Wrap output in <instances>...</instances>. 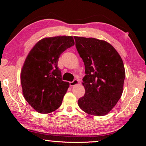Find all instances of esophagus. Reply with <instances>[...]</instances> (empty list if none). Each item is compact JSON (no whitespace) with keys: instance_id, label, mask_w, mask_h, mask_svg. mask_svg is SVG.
Masks as SVG:
<instances>
[{"instance_id":"34e87169","label":"esophagus","mask_w":146,"mask_h":146,"mask_svg":"<svg viewBox=\"0 0 146 146\" xmlns=\"http://www.w3.org/2000/svg\"><path fill=\"white\" fill-rule=\"evenodd\" d=\"M78 83H79V81L78 80H74L72 82H70V87H73V86L77 85Z\"/></svg>"}]
</instances>
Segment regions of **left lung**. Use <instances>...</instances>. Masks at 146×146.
<instances>
[{"label": "left lung", "mask_w": 146, "mask_h": 146, "mask_svg": "<svg viewBox=\"0 0 146 146\" xmlns=\"http://www.w3.org/2000/svg\"><path fill=\"white\" fill-rule=\"evenodd\" d=\"M74 37L85 67L83 78L85 93L78 100V106L91 115H106L122 94L125 77L122 59L115 48L105 40Z\"/></svg>", "instance_id": "8db88e82"}]
</instances>
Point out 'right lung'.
Returning <instances> with one entry per match:
<instances>
[{"label":"right lung","instance_id":"right-lung-1","mask_svg":"<svg viewBox=\"0 0 146 146\" xmlns=\"http://www.w3.org/2000/svg\"><path fill=\"white\" fill-rule=\"evenodd\" d=\"M74 45L72 36L44 38L26 57L21 74L23 93L38 113H52L61 106L70 84L62 80L57 63L61 54Z\"/></svg>","mask_w":146,"mask_h":146}]
</instances>
